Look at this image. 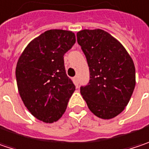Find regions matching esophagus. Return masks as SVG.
<instances>
[{
  "label": "esophagus",
  "mask_w": 149,
  "mask_h": 149,
  "mask_svg": "<svg viewBox=\"0 0 149 149\" xmlns=\"http://www.w3.org/2000/svg\"><path fill=\"white\" fill-rule=\"evenodd\" d=\"M74 82L75 86H78L79 85V77L78 76H74Z\"/></svg>",
  "instance_id": "esophagus-1"
}]
</instances>
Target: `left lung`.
Segmentation results:
<instances>
[{
    "label": "left lung",
    "instance_id": "left-lung-1",
    "mask_svg": "<svg viewBox=\"0 0 149 149\" xmlns=\"http://www.w3.org/2000/svg\"><path fill=\"white\" fill-rule=\"evenodd\" d=\"M77 42L90 70L89 83L80 87L81 95L96 116L113 118L127 107L135 88L133 61L123 45L104 30L79 31Z\"/></svg>",
    "mask_w": 149,
    "mask_h": 149
}]
</instances>
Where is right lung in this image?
<instances>
[{
  "instance_id": "1",
  "label": "right lung",
  "mask_w": 149,
  "mask_h": 149,
  "mask_svg": "<svg viewBox=\"0 0 149 149\" xmlns=\"http://www.w3.org/2000/svg\"><path fill=\"white\" fill-rule=\"evenodd\" d=\"M74 43L75 35L70 31H46L26 46L17 63L20 96L31 114L44 123L63 116L75 90L63 61Z\"/></svg>"
}]
</instances>
